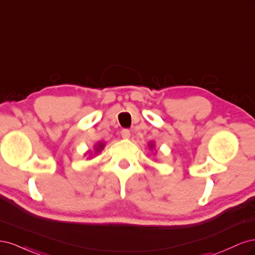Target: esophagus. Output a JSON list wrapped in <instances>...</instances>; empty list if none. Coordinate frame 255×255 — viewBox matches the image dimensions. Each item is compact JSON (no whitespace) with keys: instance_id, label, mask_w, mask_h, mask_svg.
Instances as JSON below:
<instances>
[{"instance_id":"34e87169","label":"esophagus","mask_w":255,"mask_h":255,"mask_svg":"<svg viewBox=\"0 0 255 255\" xmlns=\"http://www.w3.org/2000/svg\"><path fill=\"white\" fill-rule=\"evenodd\" d=\"M121 136H122V138H125V139H128V138H129V136H130V132L128 129H122Z\"/></svg>"}]
</instances>
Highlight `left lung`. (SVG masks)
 Segmentation results:
<instances>
[{"instance_id": "obj_1", "label": "left lung", "mask_w": 255, "mask_h": 255, "mask_svg": "<svg viewBox=\"0 0 255 255\" xmlns=\"http://www.w3.org/2000/svg\"><path fill=\"white\" fill-rule=\"evenodd\" d=\"M154 146H155V144H154L153 142H150V143H149V148H150L151 150L154 149Z\"/></svg>"}]
</instances>
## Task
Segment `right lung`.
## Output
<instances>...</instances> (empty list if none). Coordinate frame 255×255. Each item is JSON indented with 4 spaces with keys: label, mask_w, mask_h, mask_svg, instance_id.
<instances>
[{
    "label": "right lung",
    "mask_w": 255,
    "mask_h": 255,
    "mask_svg": "<svg viewBox=\"0 0 255 255\" xmlns=\"http://www.w3.org/2000/svg\"><path fill=\"white\" fill-rule=\"evenodd\" d=\"M104 146H105V144L103 143V142H97L95 145H94V150H95V154H98V153H100L101 152L103 149H104ZM88 153H90V152H88ZM91 155L92 154H90V155L88 156L89 158L91 157Z\"/></svg>",
    "instance_id": "add662e5"
}]
</instances>
